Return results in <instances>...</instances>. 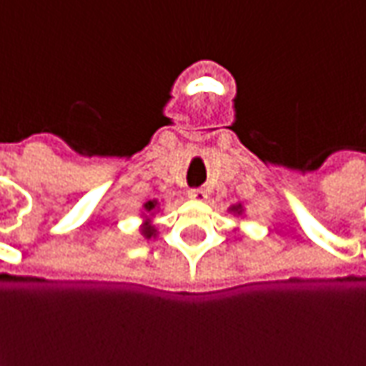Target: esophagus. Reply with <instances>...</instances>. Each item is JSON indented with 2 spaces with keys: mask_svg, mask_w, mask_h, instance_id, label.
<instances>
[{
  "mask_svg": "<svg viewBox=\"0 0 366 366\" xmlns=\"http://www.w3.org/2000/svg\"><path fill=\"white\" fill-rule=\"evenodd\" d=\"M189 199H193V201H204L207 193H204V189H191L189 191Z\"/></svg>",
  "mask_w": 366,
  "mask_h": 366,
  "instance_id": "obj_1",
  "label": "esophagus"
}]
</instances>
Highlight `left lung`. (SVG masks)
Here are the masks:
<instances>
[{
    "mask_svg": "<svg viewBox=\"0 0 366 366\" xmlns=\"http://www.w3.org/2000/svg\"><path fill=\"white\" fill-rule=\"evenodd\" d=\"M232 212H234V214H242V212H244V209H242V204H234V207H232Z\"/></svg>",
    "mask_w": 366,
    "mask_h": 366,
    "instance_id": "1",
    "label": "left lung"
}]
</instances>
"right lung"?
Masks as SVG:
<instances>
[{
	"mask_svg": "<svg viewBox=\"0 0 366 366\" xmlns=\"http://www.w3.org/2000/svg\"><path fill=\"white\" fill-rule=\"evenodd\" d=\"M157 207H159V202L157 201L144 202V218H146V220H144V224H142V236L146 239H152L157 236L156 226L150 222V218L154 216V212L157 210Z\"/></svg>",
	"mask_w": 366,
	"mask_h": 366,
	"instance_id": "add662e5",
	"label": "right lung"
}]
</instances>
